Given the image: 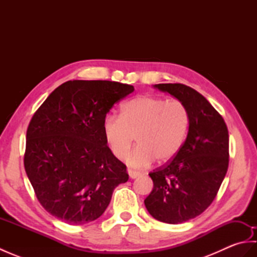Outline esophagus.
Returning a JSON list of instances; mask_svg holds the SVG:
<instances>
[{"instance_id": "34e87169", "label": "esophagus", "mask_w": 257, "mask_h": 257, "mask_svg": "<svg viewBox=\"0 0 257 257\" xmlns=\"http://www.w3.org/2000/svg\"><path fill=\"white\" fill-rule=\"evenodd\" d=\"M128 174H129L130 179H136V178L140 177V173H139V172H137V171H133V170H128Z\"/></svg>"}]
</instances>
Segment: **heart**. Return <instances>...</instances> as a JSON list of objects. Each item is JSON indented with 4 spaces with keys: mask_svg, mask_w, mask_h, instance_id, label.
<instances>
[{
    "mask_svg": "<svg viewBox=\"0 0 257 257\" xmlns=\"http://www.w3.org/2000/svg\"><path fill=\"white\" fill-rule=\"evenodd\" d=\"M190 117L181 101L154 96H138L124 103L121 114L110 112L102 122L106 144L112 155L122 159L136 135L139 146L125 157L127 165L143 169L158 159L176 157L187 138Z\"/></svg>",
    "mask_w": 257,
    "mask_h": 257,
    "instance_id": "b5f03b06",
    "label": "heart"
}]
</instances>
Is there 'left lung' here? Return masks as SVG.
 <instances>
[{
	"mask_svg": "<svg viewBox=\"0 0 257 257\" xmlns=\"http://www.w3.org/2000/svg\"><path fill=\"white\" fill-rule=\"evenodd\" d=\"M187 107L190 124L179 154L150 172L154 189L145 205L156 220L179 224L205 211L228 167V132L221 114L200 92L183 84H158Z\"/></svg>",
	"mask_w": 257,
	"mask_h": 257,
	"instance_id": "1",
	"label": "left lung"
}]
</instances>
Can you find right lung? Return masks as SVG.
<instances>
[{"label":"right lung","mask_w":257,"mask_h":257,"mask_svg":"<svg viewBox=\"0 0 257 257\" xmlns=\"http://www.w3.org/2000/svg\"><path fill=\"white\" fill-rule=\"evenodd\" d=\"M134 86L69 80L46 98L26 133L24 167L43 207L72 225L97 220L113 190L128 181L125 166L106 144L102 122Z\"/></svg>","instance_id":"add662e5"}]
</instances>
